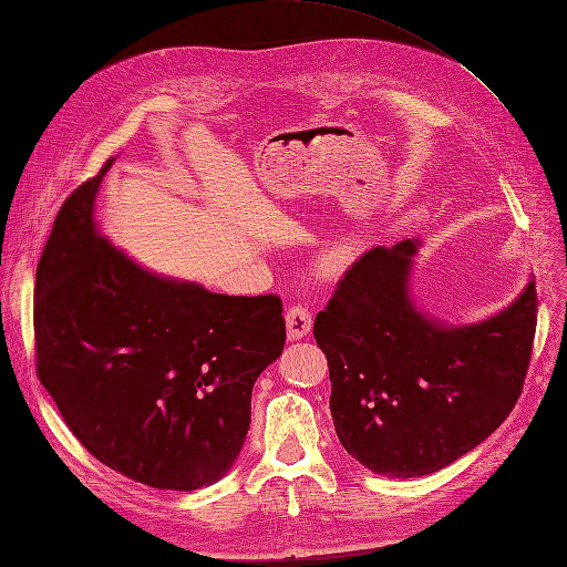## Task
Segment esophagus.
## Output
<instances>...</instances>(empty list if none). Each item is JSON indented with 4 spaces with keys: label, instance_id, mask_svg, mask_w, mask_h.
Segmentation results:
<instances>
[{
    "label": "esophagus",
    "instance_id": "obj_1",
    "mask_svg": "<svg viewBox=\"0 0 567 567\" xmlns=\"http://www.w3.org/2000/svg\"><path fill=\"white\" fill-rule=\"evenodd\" d=\"M286 331L288 340H300L312 331V312L305 305H290L286 312Z\"/></svg>",
    "mask_w": 567,
    "mask_h": 567
}]
</instances>
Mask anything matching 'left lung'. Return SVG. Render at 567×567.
Listing matches in <instances>:
<instances>
[{
  "instance_id": "8db88e82",
  "label": "left lung",
  "mask_w": 567,
  "mask_h": 567,
  "mask_svg": "<svg viewBox=\"0 0 567 567\" xmlns=\"http://www.w3.org/2000/svg\"><path fill=\"white\" fill-rule=\"evenodd\" d=\"M419 241L371 248L315 319L342 447L388 477L435 473L475 450L516 406L537 329L535 281L468 323L427 319L409 296Z\"/></svg>"
}]
</instances>
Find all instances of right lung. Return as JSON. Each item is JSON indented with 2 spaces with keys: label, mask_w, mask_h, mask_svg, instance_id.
Listing matches in <instances>:
<instances>
[{
  "label": "right lung",
  "mask_w": 567,
  "mask_h": 567,
  "mask_svg": "<svg viewBox=\"0 0 567 567\" xmlns=\"http://www.w3.org/2000/svg\"><path fill=\"white\" fill-rule=\"evenodd\" d=\"M101 173L65 198L35 281L40 383L94 458L192 492L241 452L252 385L284 350L277 296H221L158 277L96 229Z\"/></svg>",
  "instance_id": "right-lung-1"
}]
</instances>
